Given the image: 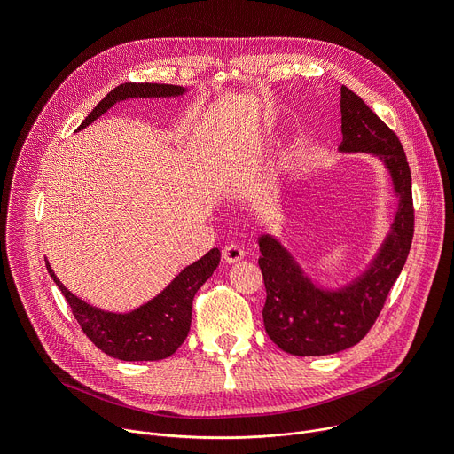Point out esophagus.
Wrapping results in <instances>:
<instances>
[{"label": "esophagus", "instance_id": "esophagus-1", "mask_svg": "<svg viewBox=\"0 0 454 454\" xmlns=\"http://www.w3.org/2000/svg\"><path fill=\"white\" fill-rule=\"evenodd\" d=\"M246 256V251L244 247H240L239 244H228L224 249H223V258L228 262V264H235L239 261H242V258Z\"/></svg>", "mask_w": 454, "mask_h": 454}]
</instances>
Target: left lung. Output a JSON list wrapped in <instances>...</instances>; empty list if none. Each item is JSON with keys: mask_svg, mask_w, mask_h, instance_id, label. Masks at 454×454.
Returning a JSON list of instances; mask_svg holds the SVG:
<instances>
[{"mask_svg": "<svg viewBox=\"0 0 454 454\" xmlns=\"http://www.w3.org/2000/svg\"><path fill=\"white\" fill-rule=\"evenodd\" d=\"M340 153H368L390 172L397 212L366 270L352 282L317 286L271 233L258 237L264 275V327L271 341L293 356H329L357 345L372 329L399 278L413 240L411 172L397 135L348 88L341 86Z\"/></svg>", "mask_w": 454, "mask_h": 454, "instance_id": "8db88e82", "label": "left lung"}]
</instances>
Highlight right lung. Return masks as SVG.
I'll return each instance as SVG.
<instances>
[{"mask_svg":"<svg viewBox=\"0 0 454 454\" xmlns=\"http://www.w3.org/2000/svg\"><path fill=\"white\" fill-rule=\"evenodd\" d=\"M186 88L172 84L125 82L109 91L86 116L77 131L93 123L116 102L127 98L179 97ZM221 261V249L214 247L200 261L186 266L160 294L131 312H109L75 296L55 277L46 261V270L72 307L84 334L104 354L120 361H160L170 357L186 340L192 321V301L200 287L214 275Z\"/></svg>","mask_w":454,"mask_h":454,"instance_id":"add662e5","label":"right lung"}]
</instances>
